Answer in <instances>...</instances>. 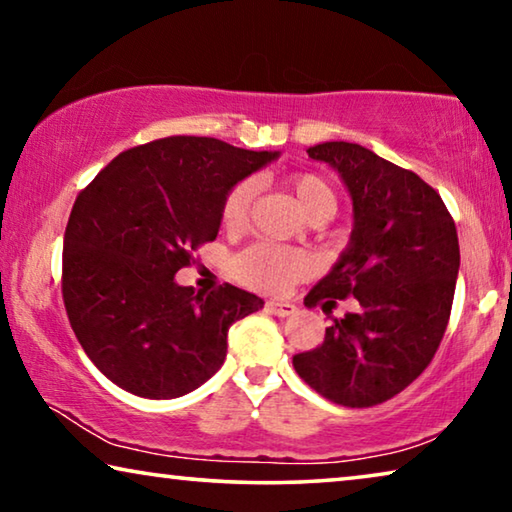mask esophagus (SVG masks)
Instances as JSON below:
<instances>
[{
    "label": "esophagus",
    "mask_w": 512,
    "mask_h": 512,
    "mask_svg": "<svg viewBox=\"0 0 512 512\" xmlns=\"http://www.w3.org/2000/svg\"><path fill=\"white\" fill-rule=\"evenodd\" d=\"M264 310L275 314V316H291L296 312V305L285 303V300H269V303L264 305Z\"/></svg>",
    "instance_id": "esophagus-1"
}]
</instances>
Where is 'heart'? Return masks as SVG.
Instances as JSON below:
<instances>
[{
	"label": "heart",
	"instance_id": "1",
	"mask_svg": "<svg viewBox=\"0 0 512 512\" xmlns=\"http://www.w3.org/2000/svg\"><path fill=\"white\" fill-rule=\"evenodd\" d=\"M289 189L298 207L310 218H330L337 209L332 186L316 173L289 175ZM257 193L253 180H241L227 191L221 205V223L227 232H243L250 223V209ZM234 273L243 285L262 294H285L298 280L312 273L310 257L294 248H280L271 243H255L234 259Z\"/></svg>",
	"mask_w": 512,
	"mask_h": 512
}]
</instances>
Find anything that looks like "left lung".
I'll list each match as a JSON object with an SVG mask.
<instances>
[{
  "label": "left lung",
  "instance_id": "left-lung-1",
  "mask_svg": "<svg viewBox=\"0 0 512 512\" xmlns=\"http://www.w3.org/2000/svg\"><path fill=\"white\" fill-rule=\"evenodd\" d=\"M307 154L342 175L355 227L346 253L305 296L307 307L355 296L360 312L332 319L294 369L332 403L371 408L421 376L444 337L460 269L456 223L433 186L358 143Z\"/></svg>",
  "mask_w": 512,
  "mask_h": 512
}]
</instances>
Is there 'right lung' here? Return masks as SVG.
Wrapping results in <instances>:
<instances>
[{
    "mask_svg": "<svg viewBox=\"0 0 512 512\" xmlns=\"http://www.w3.org/2000/svg\"><path fill=\"white\" fill-rule=\"evenodd\" d=\"M278 152L168 136L120 152L79 193L63 237L61 294L81 348L111 383L143 399L189 394L221 369L227 330L262 298L175 273L214 241L227 191Z\"/></svg>",
    "mask_w": 512,
    "mask_h": 512,
    "instance_id": "add662e5",
    "label": "right lung"
}]
</instances>
